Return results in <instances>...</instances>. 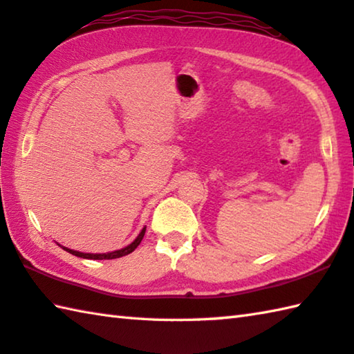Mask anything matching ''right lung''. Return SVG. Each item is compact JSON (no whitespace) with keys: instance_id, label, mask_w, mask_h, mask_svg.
<instances>
[{"instance_id":"1","label":"right lung","mask_w":354,"mask_h":354,"mask_svg":"<svg viewBox=\"0 0 354 354\" xmlns=\"http://www.w3.org/2000/svg\"><path fill=\"white\" fill-rule=\"evenodd\" d=\"M144 235H145V227L140 230V234L138 235V239L134 240L131 244H128L127 248L119 249V250H114V252H108V254H83V252H77V250L68 249V248H63V249H65L66 252L75 255V257H82V259H89V260H113V259H119V257H124V255H128L130 252H133V250L139 246L140 241H142Z\"/></svg>"}]
</instances>
